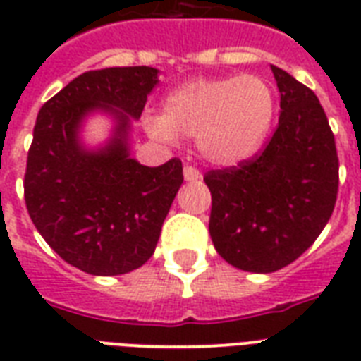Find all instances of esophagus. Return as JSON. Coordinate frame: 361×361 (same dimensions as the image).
Masks as SVG:
<instances>
[{"label":"esophagus","instance_id":"obj_1","mask_svg":"<svg viewBox=\"0 0 361 361\" xmlns=\"http://www.w3.org/2000/svg\"><path fill=\"white\" fill-rule=\"evenodd\" d=\"M183 176H185L187 181H198L202 178V174L198 172V169L191 166V164H185V169H183Z\"/></svg>","mask_w":361,"mask_h":361}]
</instances>
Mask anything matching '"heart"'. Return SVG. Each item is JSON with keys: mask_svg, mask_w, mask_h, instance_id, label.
I'll return each mask as SVG.
<instances>
[{"mask_svg": "<svg viewBox=\"0 0 361 361\" xmlns=\"http://www.w3.org/2000/svg\"><path fill=\"white\" fill-rule=\"evenodd\" d=\"M275 114V92L257 75L195 78L164 99L163 116H147V133L159 140L197 136L209 163L236 164L262 146Z\"/></svg>", "mask_w": 361, "mask_h": 361, "instance_id": "b5f03b06", "label": "heart"}]
</instances>
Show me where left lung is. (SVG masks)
Segmentation results:
<instances>
[{"label":"left lung","mask_w":361,"mask_h":361,"mask_svg":"<svg viewBox=\"0 0 361 361\" xmlns=\"http://www.w3.org/2000/svg\"><path fill=\"white\" fill-rule=\"evenodd\" d=\"M281 116L266 146L236 166L209 170V236L234 268L271 274L319 238L336 208L339 159L319 99L271 65Z\"/></svg>","instance_id":"1"}]
</instances>
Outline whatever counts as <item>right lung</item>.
I'll use <instances>...</instances> for the list:
<instances>
[{"label": "right lung", "instance_id": "1", "mask_svg": "<svg viewBox=\"0 0 361 361\" xmlns=\"http://www.w3.org/2000/svg\"><path fill=\"white\" fill-rule=\"evenodd\" d=\"M157 84V69L87 71L42 104L24 174L25 208L48 245L92 275H121L146 264L183 183L178 157L144 166L129 157V120H138ZM95 108L118 120L101 152L75 138L81 118Z\"/></svg>", "mask_w": 361, "mask_h": 361}]
</instances>
